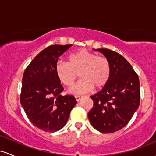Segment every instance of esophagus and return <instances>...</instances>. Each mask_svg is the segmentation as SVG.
<instances>
[{
    "instance_id": "obj_1",
    "label": "esophagus",
    "mask_w": 156,
    "mask_h": 156,
    "mask_svg": "<svg viewBox=\"0 0 156 156\" xmlns=\"http://www.w3.org/2000/svg\"><path fill=\"white\" fill-rule=\"evenodd\" d=\"M81 98H82V96H80V95H76V96H75V99H76V100L77 101H80Z\"/></svg>"
}]
</instances>
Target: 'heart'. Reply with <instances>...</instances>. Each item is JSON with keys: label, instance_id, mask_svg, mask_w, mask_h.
<instances>
[{"label": "heart", "instance_id": "b5f03b06", "mask_svg": "<svg viewBox=\"0 0 156 156\" xmlns=\"http://www.w3.org/2000/svg\"><path fill=\"white\" fill-rule=\"evenodd\" d=\"M55 72L60 83L70 87L77 77L80 80L69 90L71 94H84L93 87L100 89L105 86L111 75L109 60L104 57L82 49L71 54L68 57V63L57 61Z\"/></svg>", "mask_w": 156, "mask_h": 156}]
</instances>
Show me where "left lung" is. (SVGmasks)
Segmentation results:
<instances>
[{
  "instance_id": "8db88e82",
  "label": "left lung",
  "mask_w": 156,
  "mask_h": 156,
  "mask_svg": "<svg viewBox=\"0 0 156 156\" xmlns=\"http://www.w3.org/2000/svg\"><path fill=\"white\" fill-rule=\"evenodd\" d=\"M109 60L111 75L99 92L90 97L93 108L87 116L93 127L103 133L123 128L137 111L140 103V84L137 73L123 56L116 51L99 48Z\"/></svg>"
}]
</instances>
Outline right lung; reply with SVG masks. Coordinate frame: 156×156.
<instances>
[{"label":"right lung","mask_w":156,"mask_h":156,"mask_svg":"<svg viewBox=\"0 0 156 156\" xmlns=\"http://www.w3.org/2000/svg\"><path fill=\"white\" fill-rule=\"evenodd\" d=\"M72 45H53L40 51L24 71L20 103L30 122L45 132L54 133L67 123L76 101L62 96L64 88L55 72L60 57Z\"/></svg>","instance_id":"add662e5"}]
</instances>
